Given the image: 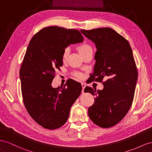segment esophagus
I'll return each mask as SVG.
<instances>
[{"instance_id":"1","label":"esophagus","mask_w":152,"mask_h":152,"mask_svg":"<svg viewBox=\"0 0 152 152\" xmlns=\"http://www.w3.org/2000/svg\"><path fill=\"white\" fill-rule=\"evenodd\" d=\"M81 87H82V92H84V88L86 87V85H85L84 83H81Z\"/></svg>"}]
</instances>
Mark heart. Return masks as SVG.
<instances>
[{
  "label": "heart",
  "instance_id": "b5f03b06",
  "mask_svg": "<svg viewBox=\"0 0 152 152\" xmlns=\"http://www.w3.org/2000/svg\"><path fill=\"white\" fill-rule=\"evenodd\" d=\"M76 49L77 50V52L79 53V54L81 56H83L85 54L88 53V52L92 51V49L91 48V46L85 42L82 43V44L77 45L76 47ZM68 55H69V49H64L63 53H62V60L65 61L66 59H67ZM73 75L76 77H77V78H82L83 76V74L80 72H75L73 73Z\"/></svg>",
  "mask_w": 152,
  "mask_h": 152
}]
</instances>
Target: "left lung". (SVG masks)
<instances>
[{
	"label": "left lung",
	"mask_w": 152,
	"mask_h": 152,
	"mask_svg": "<svg viewBox=\"0 0 152 152\" xmlns=\"http://www.w3.org/2000/svg\"><path fill=\"white\" fill-rule=\"evenodd\" d=\"M95 43L97 51L94 73L90 80L101 82L102 91L86 87L84 91L95 96L88 108L92 121L102 128H110L126 115L134 100L137 69L126 39L109 28L81 30Z\"/></svg>",
	"instance_id": "1"
}]
</instances>
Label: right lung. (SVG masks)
I'll return each instance as SVG.
<instances>
[{
    "mask_svg": "<svg viewBox=\"0 0 152 152\" xmlns=\"http://www.w3.org/2000/svg\"><path fill=\"white\" fill-rule=\"evenodd\" d=\"M83 41L78 30L50 26L34 34L26 50L20 69L23 102L34 121L46 129H57L67 122L81 94V84L72 79L60 88L51 83L63 65L66 47Z\"/></svg>",
    "mask_w": 152,
    "mask_h": 152,
    "instance_id": "add662e5",
    "label": "right lung"
}]
</instances>
